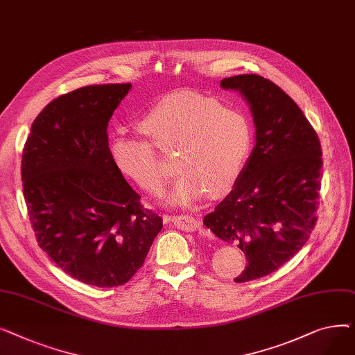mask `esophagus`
<instances>
[{
  "label": "esophagus",
  "instance_id": "1",
  "mask_svg": "<svg viewBox=\"0 0 355 355\" xmlns=\"http://www.w3.org/2000/svg\"><path fill=\"white\" fill-rule=\"evenodd\" d=\"M173 225L184 232H193L198 227V221L197 218H194L193 216L189 214H178V216H173L171 218Z\"/></svg>",
  "mask_w": 355,
  "mask_h": 355
}]
</instances>
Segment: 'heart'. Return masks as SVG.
I'll return each instance as SVG.
<instances>
[{
	"label": "heart",
	"instance_id": "1",
	"mask_svg": "<svg viewBox=\"0 0 355 355\" xmlns=\"http://www.w3.org/2000/svg\"><path fill=\"white\" fill-rule=\"evenodd\" d=\"M138 128L149 142L116 135L109 145L112 161L142 190L158 194L175 168L165 165L156 150L177 154L184 173L170 196L174 204L191 202L206 191L214 197L230 191L252 148V129L245 115L187 92L161 98L142 115Z\"/></svg>",
	"mask_w": 355,
	"mask_h": 355
}]
</instances>
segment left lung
<instances>
[{"instance_id": "obj_1", "label": "left lung", "mask_w": 355, "mask_h": 355, "mask_svg": "<svg viewBox=\"0 0 355 355\" xmlns=\"http://www.w3.org/2000/svg\"><path fill=\"white\" fill-rule=\"evenodd\" d=\"M250 105L253 153L230 194L204 217L217 237L237 245L246 268L234 282L277 270L308 241L321 190L322 151L315 129L289 95L259 74L223 79Z\"/></svg>"}]
</instances>
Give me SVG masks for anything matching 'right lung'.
Returning <instances> with one entry per match:
<instances>
[{"label":"right lung","mask_w":355,"mask_h":355,"mask_svg":"<svg viewBox=\"0 0 355 355\" xmlns=\"http://www.w3.org/2000/svg\"><path fill=\"white\" fill-rule=\"evenodd\" d=\"M129 89L92 85L51 101L23 149V193L37 243L67 275L99 288L126 284L162 229L109 151L107 123Z\"/></svg>","instance_id":"right-lung-1"}]
</instances>
